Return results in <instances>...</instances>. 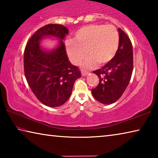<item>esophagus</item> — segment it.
<instances>
[{"mask_svg": "<svg viewBox=\"0 0 158 158\" xmlns=\"http://www.w3.org/2000/svg\"><path fill=\"white\" fill-rule=\"evenodd\" d=\"M89 72H87V71H84V70H82L81 71V75L83 76V77H85V76H86V75H88V74H89Z\"/></svg>", "mask_w": 158, "mask_h": 158, "instance_id": "34e87169", "label": "esophagus"}]
</instances>
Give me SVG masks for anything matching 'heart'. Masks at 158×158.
Listing matches in <instances>:
<instances>
[{
  "label": "heart",
  "mask_w": 158,
  "mask_h": 158,
  "mask_svg": "<svg viewBox=\"0 0 158 158\" xmlns=\"http://www.w3.org/2000/svg\"><path fill=\"white\" fill-rule=\"evenodd\" d=\"M74 40L65 42L67 53L71 62L78 65L87 52L90 55L83 64L86 68H92L97 62L99 64L109 62L116 55L119 47L118 32L111 25L84 26L76 32Z\"/></svg>",
  "instance_id": "obj_1"
}]
</instances>
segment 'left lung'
Returning a JSON list of instances; mask_svg holds the SVG:
<instances>
[{"instance_id":"8db88e82","label":"left lung","mask_w":158,"mask_h":158,"mask_svg":"<svg viewBox=\"0 0 158 158\" xmlns=\"http://www.w3.org/2000/svg\"><path fill=\"white\" fill-rule=\"evenodd\" d=\"M119 47L116 55L102 68L93 73L99 77L98 86L92 89L95 100L110 105L121 97L129 84L133 70V51L130 40L123 31L118 29Z\"/></svg>"}]
</instances>
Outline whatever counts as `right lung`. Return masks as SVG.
Instances as JSON below:
<instances>
[{"mask_svg": "<svg viewBox=\"0 0 158 158\" xmlns=\"http://www.w3.org/2000/svg\"><path fill=\"white\" fill-rule=\"evenodd\" d=\"M68 32L60 24L44 26L31 36L24 50L26 81L38 100L50 107L63 105L70 97L74 82L81 76L67 56L63 40ZM51 36L59 39L58 47L52 50H44L41 40Z\"/></svg>", "mask_w": 158, "mask_h": 158, "instance_id": "obj_1", "label": "right lung"}]
</instances>
